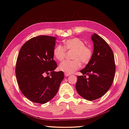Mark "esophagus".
<instances>
[{
	"instance_id": "obj_1",
	"label": "esophagus",
	"mask_w": 129,
	"mask_h": 129,
	"mask_svg": "<svg viewBox=\"0 0 129 129\" xmlns=\"http://www.w3.org/2000/svg\"><path fill=\"white\" fill-rule=\"evenodd\" d=\"M64 74H65V76H66V77H68V76H70V74H68V73H65Z\"/></svg>"
}]
</instances>
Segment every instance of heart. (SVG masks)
Returning a JSON list of instances; mask_svg holds the SVG:
<instances>
[{"label": "heart", "mask_w": 129, "mask_h": 129, "mask_svg": "<svg viewBox=\"0 0 129 129\" xmlns=\"http://www.w3.org/2000/svg\"><path fill=\"white\" fill-rule=\"evenodd\" d=\"M73 51L71 55L72 60H67L61 63L58 67L60 71L71 74L81 67V62L86 64L90 61L93 55L91 48L86 45L79 38L68 39L64 42V45H56L53 49V55L59 61H63L67 55V52Z\"/></svg>", "instance_id": "obj_1"}]
</instances>
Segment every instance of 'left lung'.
<instances>
[{
    "label": "left lung",
    "instance_id": "8db88e82",
    "mask_svg": "<svg viewBox=\"0 0 129 129\" xmlns=\"http://www.w3.org/2000/svg\"><path fill=\"white\" fill-rule=\"evenodd\" d=\"M94 51L90 61L78 76L76 89L79 94L88 101L103 96L112 86L115 72L114 56L112 49L101 37L94 34L91 36Z\"/></svg>",
    "mask_w": 129,
    "mask_h": 129
}]
</instances>
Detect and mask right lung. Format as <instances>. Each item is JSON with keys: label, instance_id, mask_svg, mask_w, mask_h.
<instances>
[{"label": "right lung", "instance_id": "obj_1", "mask_svg": "<svg viewBox=\"0 0 129 129\" xmlns=\"http://www.w3.org/2000/svg\"><path fill=\"white\" fill-rule=\"evenodd\" d=\"M56 40L53 36L34 37L19 52L15 69L17 84L24 95L35 103L45 104L53 99L64 78L62 71H54L57 67L53 52Z\"/></svg>", "mask_w": 129, "mask_h": 129}]
</instances>
